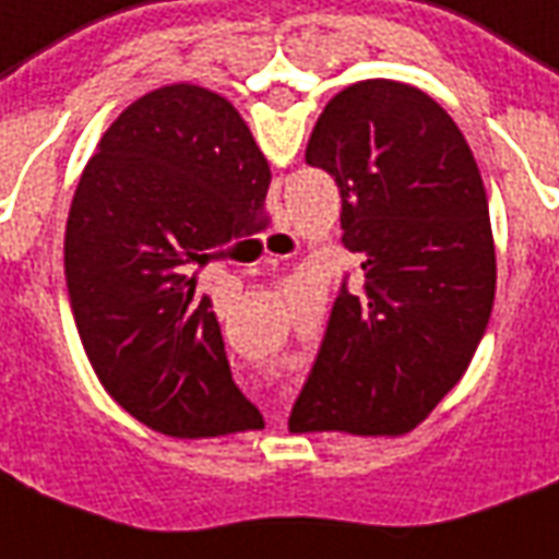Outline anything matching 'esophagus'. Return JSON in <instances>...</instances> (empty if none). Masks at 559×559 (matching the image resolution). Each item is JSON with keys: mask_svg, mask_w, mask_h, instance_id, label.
Segmentation results:
<instances>
[{"mask_svg": "<svg viewBox=\"0 0 559 559\" xmlns=\"http://www.w3.org/2000/svg\"><path fill=\"white\" fill-rule=\"evenodd\" d=\"M273 237H276V240H283V247H286V252H292V249H295V243H298V240H295V235H292V231H286V228L273 231Z\"/></svg>", "mask_w": 559, "mask_h": 559, "instance_id": "obj_1", "label": "esophagus"}]
</instances>
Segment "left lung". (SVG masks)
I'll list each match as a JSON object with an SVG mask.
<instances>
[{
  "mask_svg": "<svg viewBox=\"0 0 559 559\" xmlns=\"http://www.w3.org/2000/svg\"><path fill=\"white\" fill-rule=\"evenodd\" d=\"M307 165L334 177L358 276L336 288L292 430L406 433L449 394L493 307L497 252L478 165L437 102L397 81L336 93Z\"/></svg>",
  "mask_w": 559,
  "mask_h": 559,
  "instance_id": "8db88e82",
  "label": "left lung"
}]
</instances>
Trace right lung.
Returning a JSON list of instances; mask_svg holds the SVG:
<instances>
[{"mask_svg":"<svg viewBox=\"0 0 559 559\" xmlns=\"http://www.w3.org/2000/svg\"><path fill=\"white\" fill-rule=\"evenodd\" d=\"M271 168L223 96L177 83L122 110L86 162L66 225V280L102 385L168 437L259 427L231 379L198 267L264 225Z\"/></svg>","mask_w":559,"mask_h":559,"instance_id":"obj_1","label":"right lung"}]
</instances>
